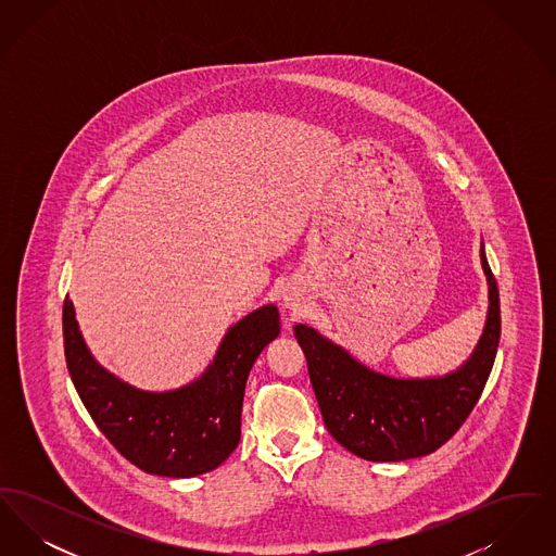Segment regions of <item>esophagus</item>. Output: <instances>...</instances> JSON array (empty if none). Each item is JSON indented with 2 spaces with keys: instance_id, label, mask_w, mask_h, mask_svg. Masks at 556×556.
Masks as SVG:
<instances>
[{
  "instance_id": "34e87169",
  "label": "esophagus",
  "mask_w": 556,
  "mask_h": 556,
  "mask_svg": "<svg viewBox=\"0 0 556 556\" xmlns=\"http://www.w3.org/2000/svg\"><path fill=\"white\" fill-rule=\"evenodd\" d=\"M283 306H286L290 313H293V315H298V313L302 311L304 302H302V298H300L298 293L286 291V293H283Z\"/></svg>"
}]
</instances>
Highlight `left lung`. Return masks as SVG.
Here are the masks:
<instances>
[{"label":"left lung","mask_w":556,"mask_h":556,"mask_svg":"<svg viewBox=\"0 0 556 556\" xmlns=\"http://www.w3.org/2000/svg\"><path fill=\"white\" fill-rule=\"evenodd\" d=\"M488 315L471 356L446 375L394 377L370 369L317 329L298 323L295 340L327 431L352 454L372 463L419 458L446 444L473 410L501 340L498 286L481 241Z\"/></svg>","instance_id":"obj_1"}]
</instances>
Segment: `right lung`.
<instances>
[{
	"label": "right lung",
	"mask_w": 556,
	"mask_h": 556,
	"mask_svg": "<svg viewBox=\"0 0 556 556\" xmlns=\"http://www.w3.org/2000/svg\"><path fill=\"white\" fill-rule=\"evenodd\" d=\"M62 329L71 379L110 444L150 476L195 477L238 448L248 375L281 323L275 304L245 315L227 329L198 379L166 392L139 390L104 369L83 340L68 295Z\"/></svg>",
	"instance_id": "obj_1"
}]
</instances>
